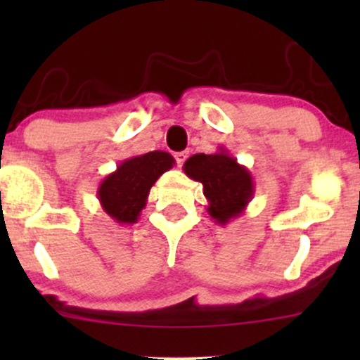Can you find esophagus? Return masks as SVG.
Returning <instances> with one entry per match:
<instances>
[{
  "mask_svg": "<svg viewBox=\"0 0 360 360\" xmlns=\"http://www.w3.org/2000/svg\"><path fill=\"white\" fill-rule=\"evenodd\" d=\"M174 157H176V162H177V166H183V164H184V160L188 159V152H176Z\"/></svg>",
  "mask_w": 360,
  "mask_h": 360,
  "instance_id": "34e87169",
  "label": "esophagus"
}]
</instances>
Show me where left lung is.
Returning a JSON list of instances; mask_svg holds the SVG:
<instances>
[{
	"mask_svg": "<svg viewBox=\"0 0 360 360\" xmlns=\"http://www.w3.org/2000/svg\"><path fill=\"white\" fill-rule=\"evenodd\" d=\"M184 174L203 184L206 212L214 223L226 225L245 212L255 193L250 171L237 162L226 148L214 154H194L184 162Z\"/></svg>",
	"mask_w": 360,
	"mask_h": 360,
	"instance_id": "1",
	"label": "left lung"
}]
</instances>
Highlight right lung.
<instances>
[{
  "instance_id": "1",
  "label": "right lung",
  "mask_w": 360,
  "mask_h": 360,
  "mask_svg": "<svg viewBox=\"0 0 360 360\" xmlns=\"http://www.w3.org/2000/svg\"><path fill=\"white\" fill-rule=\"evenodd\" d=\"M176 164L164 150H152L123 160L98 186L96 196L101 208L120 225H134L146 208L148 193L164 172Z\"/></svg>"
}]
</instances>
